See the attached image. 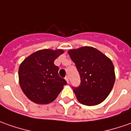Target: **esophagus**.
Wrapping results in <instances>:
<instances>
[{
  "mask_svg": "<svg viewBox=\"0 0 131 131\" xmlns=\"http://www.w3.org/2000/svg\"><path fill=\"white\" fill-rule=\"evenodd\" d=\"M65 80L67 81V83H69V77H65Z\"/></svg>",
  "mask_w": 131,
  "mask_h": 131,
  "instance_id": "34e87169",
  "label": "esophagus"
}]
</instances>
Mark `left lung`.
<instances>
[{
	"mask_svg": "<svg viewBox=\"0 0 131 131\" xmlns=\"http://www.w3.org/2000/svg\"><path fill=\"white\" fill-rule=\"evenodd\" d=\"M80 73V85L73 88L77 100L88 106L97 105L109 95L115 80L112 61L94 47L68 51Z\"/></svg>",
	"mask_w": 131,
	"mask_h": 131,
	"instance_id": "8db88e82",
	"label": "left lung"
}]
</instances>
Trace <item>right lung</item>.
I'll use <instances>...</instances> for the list:
<instances>
[{"label":"right lung","mask_w":131,"mask_h":131,"mask_svg":"<svg viewBox=\"0 0 131 131\" xmlns=\"http://www.w3.org/2000/svg\"><path fill=\"white\" fill-rule=\"evenodd\" d=\"M64 53L62 49H42L25 59L18 69L19 84L30 100L37 104L53 102L67 84L59 77L54 60Z\"/></svg>","instance_id":"obj_1"}]
</instances>
